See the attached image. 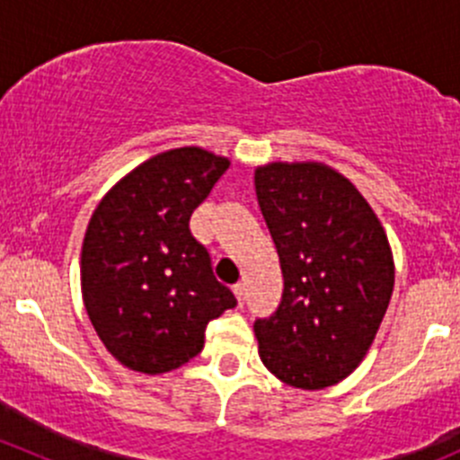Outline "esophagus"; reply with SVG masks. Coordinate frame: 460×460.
I'll return each instance as SVG.
<instances>
[{"mask_svg": "<svg viewBox=\"0 0 460 460\" xmlns=\"http://www.w3.org/2000/svg\"><path fill=\"white\" fill-rule=\"evenodd\" d=\"M234 294H235V298H238V303L243 305L244 298H247V285H244V282H238V285H234Z\"/></svg>", "mask_w": 460, "mask_h": 460, "instance_id": "esophagus-1", "label": "esophagus"}]
</instances>
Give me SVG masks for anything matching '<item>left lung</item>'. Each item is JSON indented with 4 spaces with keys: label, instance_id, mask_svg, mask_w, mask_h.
I'll return each instance as SVG.
<instances>
[{
    "label": "left lung",
    "instance_id": "8db88e82",
    "mask_svg": "<svg viewBox=\"0 0 460 460\" xmlns=\"http://www.w3.org/2000/svg\"><path fill=\"white\" fill-rule=\"evenodd\" d=\"M256 196L285 278L276 312L253 323L260 358L291 387L336 385L365 358L392 298L383 225L358 189L320 162L258 166Z\"/></svg>",
    "mask_w": 460,
    "mask_h": 460
}]
</instances>
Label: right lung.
<instances>
[{
	"label": "right lung",
	"instance_id": "add662e5",
	"mask_svg": "<svg viewBox=\"0 0 460 460\" xmlns=\"http://www.w3.org/2000/svg\"><path fill=\"white\" fill-rule=\"evenodd\" d=\"M226 169V157L200 146L164 151L93 211L82 244L84 307L106 349L133 372L164 374L191 360L207 324L238 305L189 229Z\"/></svg>",
	"mask_w": 460,
	"mask_h": 460
}]
</instances>
